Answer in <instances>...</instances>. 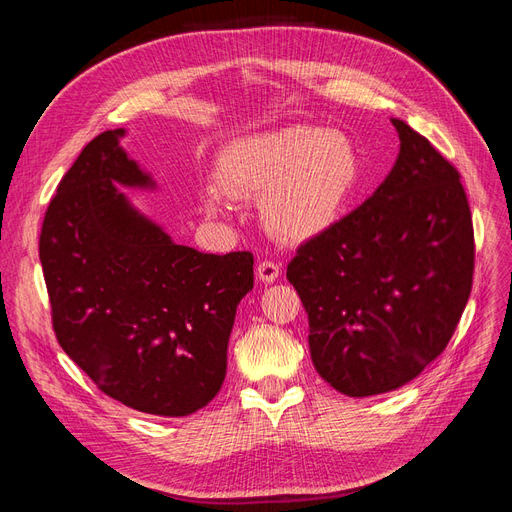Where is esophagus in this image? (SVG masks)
<instances>
[{"mask_svg":"<svg viewBox=\"0 0 512 512\" xmlns=\"http://www.w3.org/2000/svg\"><path fill=\"white\" fill-rule=\"evenodd\" d=\"M280 271H282L280 262H275V260H262V262H258L256 275H258L260 282L273 284V282L277 280V277H280Z\"/></svg>","mask_w":512,"mask_h":512,"instance_id":"esophagus-1","label":"esophagus"}]
</instances>
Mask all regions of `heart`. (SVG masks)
I'll list each match as a JSON object with an SVG mask.
<instances>
[{
    "mask_svg": "<svg viewBox=\"0 0 512 512\" xmlns=\"http://www.w3.org/2000/svg\"><path fill=\"white\" fill-rule=\"evenodd\" d=\"M218 179L228 196H262L260 218L271 235L301 243L342 218L359 188L361 158L344 132L294 123L228 143L218 158ZM223 193L215 185L205 188L209 215L228 211Z\"/></svg>",
    "mask_w": 512,
    "mask_h": 512,
    "instance_id": "b5f03b06",
    "label": "heart"
}]
</instances>
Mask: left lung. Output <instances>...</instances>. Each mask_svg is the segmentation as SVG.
<instances>
[{
	"label": "left lung",
	"mask_w": 512,
	"mask_h": 512,
	"mask_svg": "<svg viewBox=\"0 0 512 512\" xmlns=\"http://www.w3.org/2000/svg\"><path fill=\"white\" fill-rule=\"evenodd\" d=\"M399 156L365 203L303 243L286 277L322 380L348 397L399 389L442 354L466 309L474 230L451 162L391 119Z\"/></svg>",
	"instance_id": "8db88e82"
}]
</instances>
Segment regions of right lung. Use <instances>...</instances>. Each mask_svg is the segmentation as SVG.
<instances>
[{"label": "right lung", "instance_id": "1", "mask_svg": "<svg viewBox=\"0 0 512 512\" xmlns=\"http://www.w3.org/2000/svg\"><path fill=\"white\" fill-rule=\"evenodd\" d=\"M96 136L44 215L40 262L59 346L98 389L132 410L188 416L218 395L237 305L254 288V256L177 245L119 188L156 181Z\"/></svg>", "mask_w": 512, "mask_h": 512}]
</instances>
